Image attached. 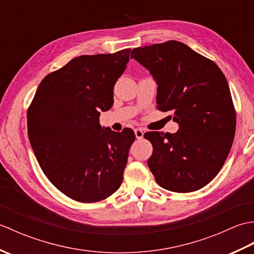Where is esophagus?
<instances>
[{"label":"esophagus","mask_w":254,"mask_h":254,"mask_svg":"<svg viewBox=\"0 0 254 254\" xmlns=\"http://www.w3.org/2000/svg\"><path fill=\"white\" fill-rule=\"evenodd\" d=\"M134 133H135V136L138 139L144 136V131L142 130V128H135V130H134Z\"/></svg>","instance_id":"esophagus-1"}]
</instances>
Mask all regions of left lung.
Instances as JSON below:
<instances>
[{"label": "left lung", "instance_id": "left-lung-1", "mask_svg": "<svg viewBox=\"0 0 254 254\" xmlns=\"http://www.w3.org/2000/svg\"><path fill=\"white\" fill-rule=\"evenodd\" d=\"M131 58L153 75L157 109L171 111L178 132H147L153 145L148 167L158 185L172 192L199 190L228 157L236 110L224 73L209 59L176 40L135 48Z\"/></svg>", "mask_w": 254, "mask_h": 254}]
</instances>
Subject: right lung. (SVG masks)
I'll use <instances>...</instances> for the list:
<instances>
[{"instance_id": "1", "label": "right lung", "mask_w": 254, "mask_h": 254, "mask_svg": "<svg viewBox=\"0 0 254 254\" xmlns=\"http://www.w3.org/2000/svg\"><path fill=\"white\" fill-rule=\"evenodd\" d=\"M131 49L80 56L48 74L27 111L28 137L40 168L59 191L96 203L120 188L135 134L102 128L100 111L113 104V87Z\"/></svg>"}]
</instances>
